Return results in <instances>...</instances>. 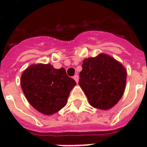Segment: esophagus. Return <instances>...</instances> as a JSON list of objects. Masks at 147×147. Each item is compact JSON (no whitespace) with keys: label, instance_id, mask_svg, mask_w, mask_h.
Returning <instances> with one entry per match:
<instances>
[{"label":"esophagus","instance_id":"34e87169","mask_svg":"<svg viewBox=\"0 0 147 147\" xmlns=\"http://www.w3.org/2000/svg\"><path fill=\"white\" fill-rule=\"evenodd\" d=\"M73 79L76 80V83L79 82V76H78V75H75V76H73Z\"/></svg>","mask_w":147,"mask_h":147}]
</instances>
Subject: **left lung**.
Here are the masks:
<instances>
[{
    "label": "left lung",
    "mask_w": 147,
    "mask_h": 147,
    "mask_svg": "<svg viewBox=\"0 0 147 147\" xmlns=\"http://www.w3.org/2000/svg\"><path fill=\"white\" fill-rule=\"evenodd\" d=\"M79 85L90 105L106 110L122 98L126 85L127 71L123 65L106 54L84 59Z\"/></svg>",
    "instance_id": "1"
}]
</instances>
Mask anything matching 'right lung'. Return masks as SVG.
<instances>
[{
	"label": "right lung",
	"instance_id": "1",
	"mask_svg": "<svg viewBox=\"0 0 147 147\" xmlns=\"http://www.w3.org/2000/svg\"><path fill=\"white\" fill-rule=\"evenodd\" d=\"M20 83L29 103L45 115H52L65 106L71 90L76 85L64 67L56 69L51 64H42L27 67Z\"/></svg>",
	"mask_w": 147,
	"mask_h": 147
}]
</instances>
